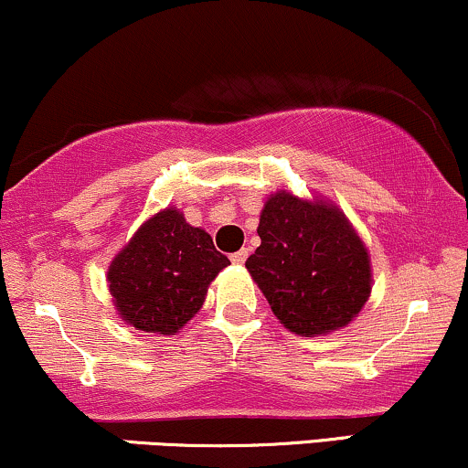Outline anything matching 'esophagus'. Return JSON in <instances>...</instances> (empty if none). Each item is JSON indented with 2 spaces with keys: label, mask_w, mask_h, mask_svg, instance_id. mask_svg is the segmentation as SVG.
<instances>
[{
  "label": "esophagus",
  "mask_w": 468,
  "mask_h": 468,
  "mask_svg": "<svg viewBox=\"0 0 468 468\" xmlns=\"http://www.w3.org/2000/svg\"><path fill=\"white\" fill-rule=\"evenodd\" d=\"M247 254H250L247 250H239V251H234L232 256H229V261H232L234 265H243V262L247 261Z\"/></svg>",
  "instance_id": "34e87169"
}]
</instances>
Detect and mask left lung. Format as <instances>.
Masks as SVG:
<instances>
[{
  "label": "left lung",
  "mask_w": 468,
  "mask_h": 468,
  "mask_svg": "<svg viewBox=\"0 0 468 468\" xmlns=\"http://www.w3.org/2000/svg\"><path fill=\"white\" fill-rule=\"evenodd\" d=\"M258 236L245 267L291 333L313 337L356 317L370 295V261L337 207L280 190L265 203Z\"/></svg>",
  "instance_id": "1"
}]
</instances>
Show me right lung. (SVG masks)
Listing matches in <instances>:
<instances>
[{"label":"right lung","mask_w":468,"mask_h":468,"mask_svg":"<svg viewBox=\"0 0 468 468\" xmlns=\"http://www.w3.org/2000/svg\"><path fill=\"white\" fill-rule=\"evenodd\" d=\"M228 265L210 234L164 210L115 256L109 291L120 317L137 331L173 335L201 309L207 284Z\"/></svg>","instance_id":"obj_1"}]
</instances>
